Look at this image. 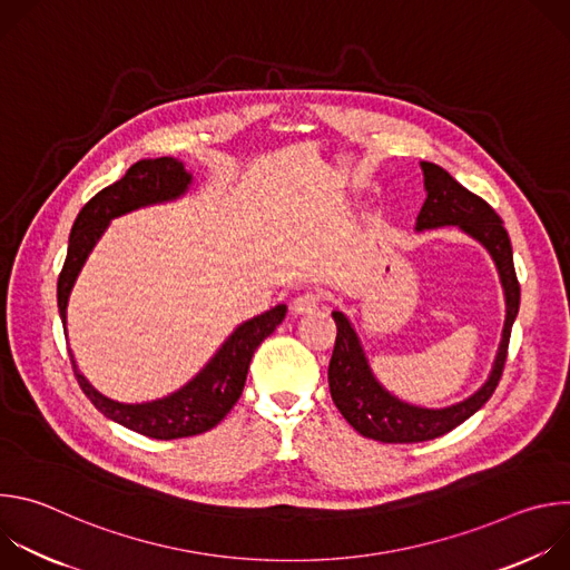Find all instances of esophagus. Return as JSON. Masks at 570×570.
<instances>
[{
	"label": "esophagus",
	"mask_w": 570,
	"mask_h": 570,
	"mask_svg": "<svg viewBox=\"0 0 570 570\" xmlns=\"http://www.w3.org/2000/svg\"><path fill=\"white\" fill-rule=\"evenodd\" d=\"M322 302H324L322 291L308 288V291H302V293L291 302V311H293V313H311V311H315Z\"/></svg>",
	"instance_id": "esophagus-1"
}]
</instances>
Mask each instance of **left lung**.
Masks as SVG:
<instances>
[{
	"label": "left lung",
	"mask_w": 570,
	"mask_h": 570,
	"mask_svg": "<svg viewBox=\"0 0 570 570\" xmlns=\"http://www.w3.org/2000/svg\"><path fill=\"white\" fill-rule=\"evenodd\" d=\"M422 169L426 200L417 216V229L458 225L460 229L478 238L497 262L505 288L508 315L494 370L490 379H487V383L469 399L451 405V409L429 411L394 399L376 383L350 320L341 311L332 313L338 330L334 354L330 361L332 399L341 415L350 422V426H354L363 438H372L383 444H413L435 440L460 426L490 401L503 376L512 324L519 313L521 299V286L517 279L512 257V243L508 229L503 227L501 216L492 209V205H487L480 196L464 189L442 167L431 165V161H422Z\"/></svg>",
	"instance_id": "1"
}]
</instances>
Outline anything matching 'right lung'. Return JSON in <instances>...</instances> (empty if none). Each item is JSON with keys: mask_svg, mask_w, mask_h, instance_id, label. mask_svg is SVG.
<instances>
[{"mask_svg": "<svg viewBox=\"0 0 570 570\" xmlns=\"http://www.w3.org/2000/svg\"><path fill=\"white\" fill-rule=\"evenodd\" d=\"M189 185L191 176L185 171L183 161L174 157L141 159L135 161L121 180L101 189L78 212L69 234L67 257L58 275V311L65 330L67 299L71 286L108 223L115 216H121L137 207L174 200L183 196ZM284 315L286 306L277 304L275 308L243 322L194 381H189L171 396L150 403L110 401L99 394L86 381V376L76 370L73 356L71 367L80 390L97 405V411H101L112 422L153 440L191 438L214 429L232 411V405L243 392V385H246L253 354L264 343V338H268L277 330Z\"/></svg>", "mask_w": 570, "mask_h": 570, "instance_id": "1", "label": "right lung"}]
</instances>
